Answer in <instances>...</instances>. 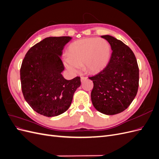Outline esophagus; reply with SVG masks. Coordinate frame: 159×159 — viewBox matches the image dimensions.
<instances>
[{"label":"esophagus","mask_w":159,"mask_h":159,"mask_svg":"<svg viewBox=\"0 0 159 159\" xmlns=\"http://www.w3.org/2000/svg\"><path fill=\"white\" fill-rule=\"evenodd\" d=\"M86 79H87V77H85V76H81V81H83L84 80H85Z\"/></svg>","instance_id":"obj_1"}]
</instances>
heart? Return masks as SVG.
<instances>
[{"label":"heart","instance_id":"heart-1","mask_svg":"<svg viewBox=\"0 0 159 159\" xmlns=\"http://www.w3.org/2000/svg\"><path fill=\"white\" fill-rule=\"evenodd\" d=\"M68 56L64 59V64L69 70L76 72L80 66L84 64L88 71L96 72L108 62L110 46L102 38H86L71 43L68 47Z\"/></svg>","mask_w":159,"mask_h":159}]
</instances>
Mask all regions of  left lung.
Instances as JSON below:
<instances>
[{"instance_id":"obj_1","label":"left lung","mask_w":159,"mask_h":159,"mask_svg":"<svg viewBox=\"0 0 159 159\" xmlns=\"http://www.w3.org/2000/svg\"><path fill=\"white\" fill-rule=\"evenodd\" d=\"M102 37L113 51L105 68L89 78L93 83L91 98L98 111L112 115L123 112L135 98L139 70L135 56L128 46L111 36Z\"/></svg>"}]
</instances>
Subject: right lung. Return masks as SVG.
Returning a JSON list of instances; mask_svg holds the SVG:
<instances>
[{"label":"right lung","mask_w":159,"mask_h":159,"mask_svg":"<svg viewBox=\"0 0 159 159\" xmlns=\"http://www.w3.org/2000/svg\"><path fill=\"white\" fill-rule=\"evenodd\" d=\"M70 36L46 38L27 52L20 70L22 91L26 102L46 117L64 113L81 85L80 77L67 80L60 56Z\"/></svg>","instance_id":"1"}]
</instances>
